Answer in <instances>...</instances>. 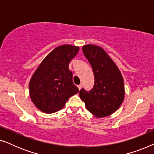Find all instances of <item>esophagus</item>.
<instances>
[{
    "instance_id": "obj_1",
    "label": "esophagus",
    "mask_w": 154,
    "mask_h": 154,
    "mask_svg": "<svg viewBox=\"0 0 154 154\" xmlns=\"http://www.w3.org/2000/svg\"><path fill=\"white\" fill-rule=\"evenodd\" d=\"M78 88H79V90H81V89L82 88V85H81V84H80L79 85H78Z\"/></svg>"
}]
</instances>
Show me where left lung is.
<instances>
[{
  "mask_svg": "<svg viewBox=\"0 0 154 154\" xmlns=\"http://www.w3.org/2000/svg\"><path fill=\"white\" fill-rule=\"evenodd\" d=\"M83 52L91 64L94 87L89 92L82 89L80 97L86 109L97 118L109 116L121 106L125 97L123 78L106 52L98 45L83 46Z\"/></svg>",
  "mask_w": 154,
  "mask_h": 154,
  "instance_id": "obj_1",
  "label": "left lung"
}]
</instances>
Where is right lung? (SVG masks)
Wrapping results in <instances>:
<instances>
[{
    "instance_id": "right-lung-1",
    "label": "right lung",
    "mask_w": 154,
    "mask_h": 154,
    "mask_svg": "<svg viewBox=\"0 0 154 154\" xmlns=\"http://www.w3.org/2000/svg\"><path fill=\"white\" fill-rule=\"evenodd\" d=\"M79 51V46L60 45L42 61L29 81V95L42 112L52 113L63 107L70 97L79 92L73 83L69 62Z\"/></svg>"
}]
</instances>
